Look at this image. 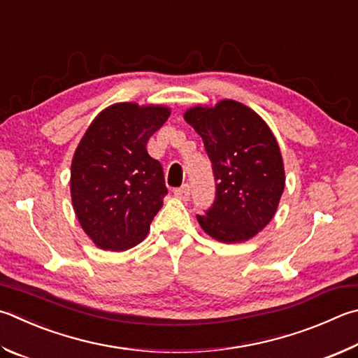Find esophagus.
I'll list each match as a JSON object with an SVG mask.
<instances>
[{
	"label": "esophagus",
	"mask_w": 358,
	"mask_h": 358,
	"mask_svg": "<svg viewBox=\"0 0 358 358\" xmlns=\"http://www.w3.org/2000/svg\"><path fill=\"white\" fill-rule=\"evenodd\" d=\"M175 196H177L178 199L181 200H187L191 196V187L189 185H183L181 187H178V189H175Z\"/></svg>",
	"instance_id": "34e87169"
}]
</instances>
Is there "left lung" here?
Segmentation results:
<instances>
[{"mask_svg": "<svg viewBox=\"0 0 358 358\" xmlns=\"http://www.w3.org/2000/svg\"><path fill=\"white\" fill-rule=\"evenodd\" d=\"M185 120L203 141L216 196L197 220L222 243L247 241L271 222L285 187L283 161L274 134L257 113L224 100L191 108Z\"/></svg>", "mask_w": 358, "mask_h": 358, "instance_id": "1", "label": "left lung"}]
</instances>
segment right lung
Returning <instances> with one entry per match:
<instances>
[{"label":"right lung","mask_w":358,"mask_h":358,"mask_svg":"<svg viewBox=\"0 0 358 358\" xmlns=\"http://www.w3.org/2000/svg\"><path fill=\"white\" fill-rule=\"evenodd\" d=\"M169 115L164 106L119 103L96 115L78 145L71 201L83 230L100 249L127 250L150 230L167 187L147 142Z\"/></svg>","instance_id":"right-lung-1"}]
</instances>
